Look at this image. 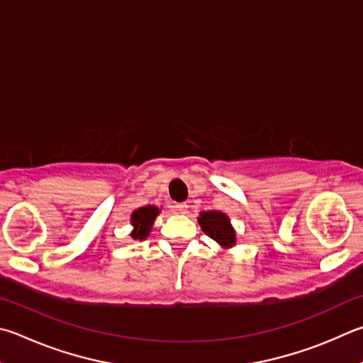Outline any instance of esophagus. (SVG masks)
Returning a JSON list of instances; mask_svg holds the SVG:
<instances>
[{
    "mask_svg": "<svg viewBox=\"0 0 363 363\" xmlns=\"http://www.w3.org/2000/svg\"><path fill=\"white\" fill-rule=\"evenodd\" d=\"M189 209V204L187 203H176L174 204V211L177 214H186Z\"/></svg>",
    "mask_w": 363,
    "mask_h": 363,
    "instance_id": "obj_1",
    "label": "esophagus"
}]
</instances>
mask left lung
Listing matches in <instances>:
<instances>
[{"instance_id": "obj_1", "label": "left lung", "mask_w": 363, "mask_h": 363, "mask_svg": "<svg viewBox=\"0 0 363 363\" xmlns=\"http://www.w3.org/2000/svg\"><path fill=\"white\" fill-rule=\"evenodd\" d=\"M199 223L203 232L219 242L220 246L230 247L235 245V232L225 214L219 213V211L201 213L199 217Z\"/></svg>"}]
</instances>
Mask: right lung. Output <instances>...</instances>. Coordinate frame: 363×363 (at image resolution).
Returning a JSON list of instances; mask_svg holds the SVG:
<instances>
[{
    "mask_svg": "<svg viewBox=\"0 0 363 363\" xmlns=\"http://www.w3.org/2000/svg\"><path fill=\"white\" fill-rule=\"evenodd\" d=\"M160 211L155 206H144L136 209L133 214H131V225L135 227V232L131 233V238L133 240H144L150 232V225L155 220L157 214Z\"/></svg>",
    "mask_w": 363,
    "mask_h": 363,
    "instance_id": "right-lung-1",
    "label": "right lung"
}]
</instances>
